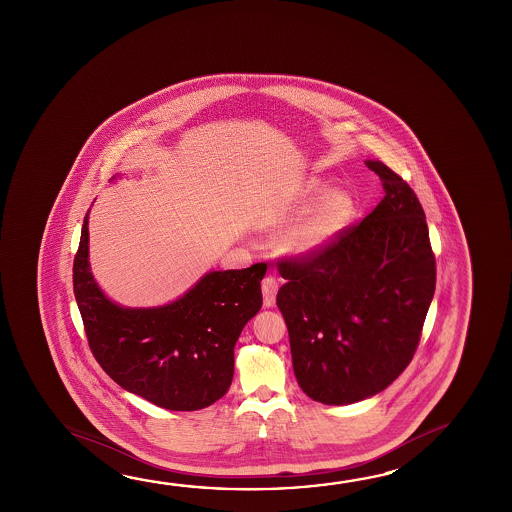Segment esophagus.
Masks as SVG:
<instances>
[{
    "label": "esophagus",
    "mask_w": 512,
    "mask_h": 512,
    "mask_svg": "<svg viewBox=\"0 0 512 512\" xmlns=\"http://www.w3.org/2000/svg\"><path fill=\"white\" fill-rule=\"evenodd\" d=\"M262 296H264V307H273L277 300L278 280L275 277H264L262 280Z\"/></svg>",
    "instance_id": "34e87169"
}]
</instances>
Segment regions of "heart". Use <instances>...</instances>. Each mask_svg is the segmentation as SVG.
I'll return each mask as SVG.
<instances>
[{
	"label": "heart",
	"instance_id": "b5f03b06",
	"mask_svg": "<svg viewBox=\"0 0 512 512\" xmlns=\"http://www.w3.org/2000/svg\"><path fill=\"white\" fill-rule=\"evenodd\" d=\"M314 191L323 193V187L318 185ZM352 212L350 194L343 191L330 193L280 237V248L293 255L318 252L348 223Z\"/></svg>",
	"mask_w": 512,
	"mask_h": 512
}]
</instances>
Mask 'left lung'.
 <instances>
[{
  "mask_svg": "<svg viewBox=\"0 0 512 512\" xmlns=\"http://www.w3.org/2000/svg\"><path fill=\"white\" fill-rule=\"evenodd\" d=\"M386 196L309 255L278 259L277 305L294 375L316 402L346 405L384 391L418 350L436 291V255L418 196L380 160H366Z\"/></svg>",
  "mask_w": 512,
  "mask_h": 512,
  "instance_id": "1",
  "label": "left lung"
}]
</instances>
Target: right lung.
I'll return each mask as SVG.
<instances>
[{
  "mask_svg": "<svg viewBox=\"0 0 512 512\" xmlns=\"http://www.w3.org/2000/svg\"><path fill=\"white\" fill-rule=\"evenodd\" d=\"M84 219L73 262V289L87 343L116 384L169 411H200L225 396L234 378V346L262 305L268 264L212 271L175 303L123 309L89 269Z\"/></svg>",
  "mask_w": 512,
  "mask_h": 512,
  "instance_id": "obj_1",
  "label": "right lung"
}]
</instances>
